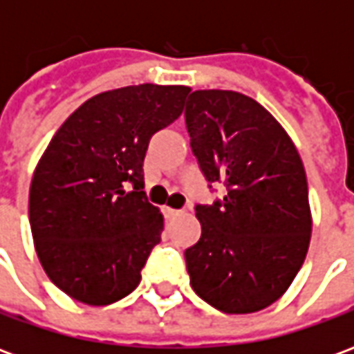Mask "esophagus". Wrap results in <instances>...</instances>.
Masks as SVG:
<instances>
[{"label":"esophagus","mask_w":354,"mask_h":354,"mask_svg":"<svg viewBox=\"0 0 354 354\" xmlns=\"http://www.w3.org/2000/svg\"><path fill=\"white\" fill-rule=\"evenodd\" d=\"M162 214H165V218H176V216L182 214V210H176V208H169V207H165L162 208Z\"/></svg>","instance_id":"34e87169"}]
</instances>
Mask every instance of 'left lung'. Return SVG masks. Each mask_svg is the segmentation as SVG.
I'll return each instance as SVG.
<instances>
[{
  "label": "left lung",
  "mask_w": 354,
  "mask_h": 354,
  "mask_svg": "<svg viewBox=\"0 0 354 354\" xmlns=\"http://www.w3.org/2000/svg\"><path fill=\"white\" fill-rule=\"evenodd\" d=\"M189 146L222 199L197 205L201 239L185 250L195 294L218 311L274 304L304 266L311 210L304 162L263 106L235 91H195L185 102Z\"/></svg>",
  "instance_id": "obj_1"
}]
</instances>
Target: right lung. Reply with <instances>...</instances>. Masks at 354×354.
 <instances>
[{
  "label": "right lung",
  "mask_w": 354,
  "mask_h": 354,
  "mask_svg": "<svg viewBox=\"0 0 354 354\" xmlns=\"http://www.w3.org/2000/svg\"><path fill=\"white\" fill-rule=\"evenodd\" d=\"M184 85L96 94L68 117L35 167L30 227L45 273L87 305L129 296L161 243L162 216L144 193L149 140L182 115Z\"/></svg>",
  "instance_id": "right-lung-1"
}]
</instances>
